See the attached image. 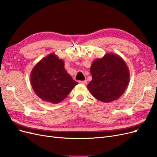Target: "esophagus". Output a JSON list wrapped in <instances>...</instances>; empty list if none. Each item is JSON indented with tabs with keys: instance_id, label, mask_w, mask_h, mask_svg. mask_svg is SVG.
Listing matches in <instances>:
<instances>
[{
	"instance_id": "esophagus-1",
	"label": "esophagus",
	"mask_w": 157,
	"mask_h": 157,
	"mask_svg": "<svg viewBox=\"0 0 157 157\" xmlns=\"http://www.w3.org/2000/svg\"><path fill=\"white\" fill-rule=\"evenodd\" d=\"M80 83L83 84H87V80H82V81H79Z\"/></svg>"
}]
</instances>
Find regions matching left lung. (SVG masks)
<instances>
[{"label":"left lung","mask_w":157,"mask_h":157,"mask_svg":"<svg viewBox=\"0 0 157 157\" xmlns=\"http://www.w3.org/2000/svg\"><path fill=\"white\" fill-rule=\"evenodd\" d=\"M92 79L87 88L98 100L109 103L119 98L129 83L126 63L117 54L107 53L95 59L90 67Z\"/></svg>","instance_id":"obj_1"}]
</instances>
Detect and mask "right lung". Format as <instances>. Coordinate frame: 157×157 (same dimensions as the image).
I'll return each mask as SVG.
<instances>
[{"mask_svg": "<svg viewBox=\"0 0 157 157\" xmlns=\"http://www.w3.org/2000/svg\"><path fill=\"white\" fill-rule=\"evenodd\" d=\"M64 61L50 54L39 61L31 71L32 88L42 100L56 104L67 97L78 82L64 67Z\"/></svg>", "mask_w": 157, "mask_h": 157, "instance_id": "obj_1", "label": "right lung"}]
</instances>
